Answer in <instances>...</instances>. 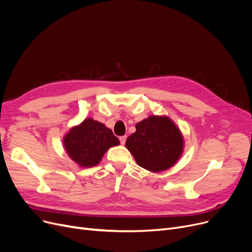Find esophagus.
Returning <instances> with one entry per match:
<instances>
[{"mask_svg": "<svg viewBox=\"0 0 252 252\" xmlns=\"http://www.w3.org/2000/svg\"><path fill=\"white\" fill-rule=\"evenodd\" d=\"M126 136H122L121 138H119V141H121L122 145L126 144Z\"/></svg>", "mask_w": 252, "mask_h": 252, "instance_id": "34e87169", "label": "esophagus"}]
</instances>
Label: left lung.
<instances>
[{
    "instance_id": "8db88e82",
    "label": "left lung",
    "mask_w": 252,
    "mask_h": 252,
    "mask_svg": "<svg viewBox=\"0 0 252 252\" xmlns=\"http://www.w3.org/2000/svg\"><path fill=\"white\" fill-rule=\"evenodd\" d=\"M126 147L141 167L160 173L174 166L184 152L181 129L166 115H150L136 125Z\"/></svg>"
}]
</instances>
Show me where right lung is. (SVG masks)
I'll return each instance as SVG.
<instances>
[{
    "label": "right lung",
    "instance_id": "1",
    "mask_svg": "<svg viewBox=\"0 0 252 252\" xmlns=\"http://www.w3.org/2000/svg\"><path fill=\"white\" fill-rule=\"evenodd\" d=\"M119 145L112 130L91 117L72 126L63 137L64 149L78 166L92 167L100 163L109 148Z\"/></svg>",
    "mask_w": 252,
    "mask_h": 252
}]
</instances>
